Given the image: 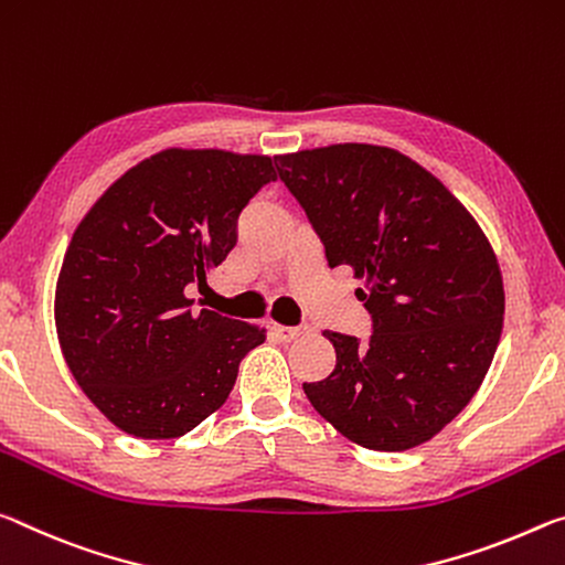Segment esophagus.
I'll list each match as a JSON object with an SVG mask.
<instances>
[{"label":"esophagus","instance_id":"1","mask_svg":"<svg viewBox=\"0 0 565 565\" xmlns=\"http://www.w3.org/2000/svg\"><path fill=\"white\" fill-rule=\"evenodd\" d=\"M273 332H275V335L277 338H280L282 340V343H292V340L295 338H298L300 335V328H285V326H273Z\"/></svg>","mask_w":565,"mask_h":565}]
</instances>
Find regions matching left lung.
<instances>
[{
  "label": "left lung",
  "instance_id": "obj_1",
  "mask_svg": "<svg viewBox=\"0 0 565 565\" xmlns=\"http://www.w3.org/2000/svg\"><path fill=\"white\" fill-rule=\"evenodd\" d=\"M373 318L365 345L326 332L335 370L302 383L322 418L367 450H408L466 408L493 363L505 292L476 217L436 174L391 147L330 145L275 157Z\"/></svg>",
  "mask_w": 565,
  "mask_h": 565
}]
</instances>
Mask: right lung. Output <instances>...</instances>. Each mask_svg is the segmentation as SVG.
Here are the masks:
<instances>
[{
	"label": "right lung",
	"instance_id": "add662e5",
	"mask_svg": "<svg viewBox=\"0 0 565 565\" xmlns=\"http://www.w3.org/2000/svg\"><path fill=\"white\" fill-rule=\"evenodd\" d=\"M273 180L267 154L170 147L109 184L74 230L54 292L60 348L119 430L184 436L265 343L260 326L192 308L188 288L225 260L239 212Z\"/></svg>",
	"mask_w": 565,
	"mask_h": 565
}]
</instances>
